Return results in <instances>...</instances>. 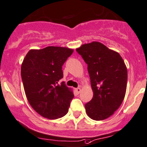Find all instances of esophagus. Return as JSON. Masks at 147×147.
I'll use <instances>...</instances> for the list:
<instances>
[{
  "instance_id": "esophagus-1",
  "label": "esophagus",
  "mask_w": 147,
  "mask_h": 147,
  "mask_svg": "<svg viewBox=\"0 0 147 147\" xmlns=\"http://www.w3.org/2000/svg\"><path fill=\"white\" fill-rule=\"evenodd\" d=\"M75 91H76V92L78 94H79L80 92H81V88H76V89H75Z\"/></svg>"
}]
</instances>
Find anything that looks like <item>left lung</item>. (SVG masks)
<instances>
[{"label": "left lung", "mask_w": 147, "mask_h": 147, "mask_svg": "<svg viewBox=\"0 0 147 147\" xmlns=\"http://www.w3.org/2000/svg\"><path fill=\"white\" fill-rule=\"evenodd\" d=\"M76 51L88 65L93 97L85 105L95 121L108 119L120 107L127 85V68L121 55L98 42L84 44Z\"/></svg>", "instance_id": "left-lung-1"}]
</instances>
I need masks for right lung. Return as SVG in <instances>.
I'll use <instances>...</instances> for the list:
<instances>
[{
	"label": "right lung",
	"mask_w": 147,
	"mask_h": 147,
	"mask_svg": "<svg viewBox=\"0 0 147 147\" xmlns=\"http://www.w3.org/2000/svg\"><path fill=\"white\" fill-rule=\"evenodd\" d=\"M62 47L31 49L21 64V75L27 100L36 112L54 120L67 113L73 91L59 80L62 67L73 52Z\"/></svg>",
	"instance_id": "add662e5"
}]
</instances>
